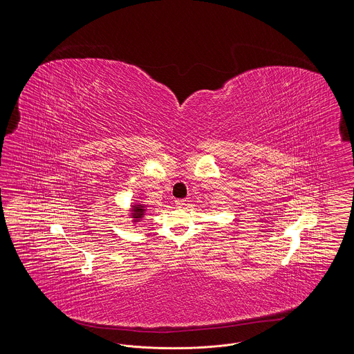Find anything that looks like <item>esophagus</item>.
Returning <instances> with one entry per match:
<instances>
[{
    "label": "esophagus",
    "instance_id": "obj_1",
    "mask_svg": "<svg viewBox=\"0 0 354 354\" xmlns=\"http://www.w3.org/2000/svg\"><path fill=\"white\" fill-rule=\"evenodd\" d=\"M175 204H176V207L178 208H185V201H183V199H179V201H175Z\"/></svg>",
    "mask_w": 354,
    "mask_h": 354
}]
</instances>
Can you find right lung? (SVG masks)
<instances>
[{
    "label": "right lung",
    "instance_id": "obj_1",
    "mask_svg": "<svg viewBox=\"0 0 354 354\" xmlns=\"http://www.w3.org/2000/svg\"><path fill=\"white\" fill-rule=\"evenodd\" d=\"M146 208H147V205L143 204V203L133 204V207H131V209H130V216H131V219H133L134 223H138V221H140V220L145 218Z\"/></svg>",
    "mask_w": 354,
    "mask_h": 354
}]
</instances>
